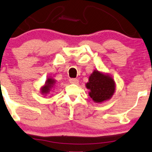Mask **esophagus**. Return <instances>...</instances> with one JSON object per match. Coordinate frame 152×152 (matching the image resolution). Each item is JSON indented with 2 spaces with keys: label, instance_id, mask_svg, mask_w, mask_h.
Wrapping results in <instances>:
<instances>
[{
  "label": "esophagus",
  "instance_id": "1",
  "mask_svg": "<svg viewBox=\"0 0 152 152\" xmlns=\"http://www.w3.org/2000/svg\"><path fill=\"white\" fill-rule=\"evenodd\" d=\"M69 81L71 84H78L79 83V80H78L77 79H69Z\"/></svg>",
  "mask_w": 152,
  "mask_h": 152
}]
</instances>
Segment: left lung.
Segmentation results:
<instances>
[{"mask_svg": "<svg viewBox=\"0 0 152 152\" xmlns=\"http://www.w3.org/2000/svg\"><path fill=\"white\" fill-rule=\"evenodd\" d=\"M86 87L94 102L101 103L110 99L115 91V83L110 76L95 70L90 75Z\"/></svg>", "mask_w": 152, "mask_h": 152, "instance_id": "8db88e82", "label": "left lung"}]
</instances>
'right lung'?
I'll list each match as a JSON object with an SVG mask.
<instances>
[{"instance_id": "1", "label": "right lung", "mask_w": 152, "mask_h": 152, "mask_svg": "<svg viewBox=\"0 0 152 152\" xmlns=\"http://www.w3.org/2000/svg\"><path fill=\"white\" fill-rule=\"evenodd\" d=\"M56 81L55 79H53V78H48L45 81V84L44 86L41 88V93L43 95H47L49 94L50 90L53 89L56 85Z\"/></svg>"}]
</instances>
